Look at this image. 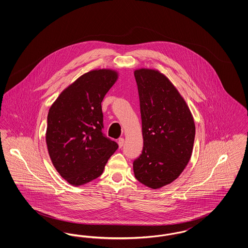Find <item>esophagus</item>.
Listing matches in <instances>:
<instances>
[{"label":"esophagus","mask_w":248,"mask_h":248,"mask_svg":"<svg viewBox=\"0 0 248 248\" xmlns=\"http://www.w3.org/2000/svg\"><path fill=\"white\" fill-rule=\"evenodd\" d=\"M124 139H122V138H120L118 140V146L119 148H122L123 147V145H124Z\"/></svg>","instance_id":"esophagus-1"}]
</instances>
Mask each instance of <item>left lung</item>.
<instances>
[{"mask_svg": "<svg viewBox=\"0 0 248 248\" xmlns=\"http://www.w3.org/2000/svg\"><path fill=\"white\" fill-rule=\"evenodd\" d=\"M140 95L143 150L133 163L136 178L151 189L172 183L192 154L195 124L184 98L157 70L134 71Z\"/></svg>", "mask_w": 248, "mask_h": 248, "instance_id": "8db88e82", "label": "left lung"}]
</instances>
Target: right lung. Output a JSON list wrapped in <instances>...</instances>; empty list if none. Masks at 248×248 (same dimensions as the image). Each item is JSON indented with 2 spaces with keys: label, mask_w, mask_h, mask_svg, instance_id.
Listing matches in <instances>:
<instances>
[{
  "label": "right lung",
  "mask_w": 248,
  "mask_h": 248,
  "mask_svg": "<svg viewBox=\"0 0 248 248\" xmlns=\"http://www.w3.org/2000/svg\"><path fill=\"white\" fill-rule=\"evenodd\" d=\"M118 79L110 69L93 70L65 88L50 107L46 140L52 164L73 186L99 177L118 149L102 133L101 102Z\"/></svg>",
  "instance_id": "obj_1"
}]
</instances>
